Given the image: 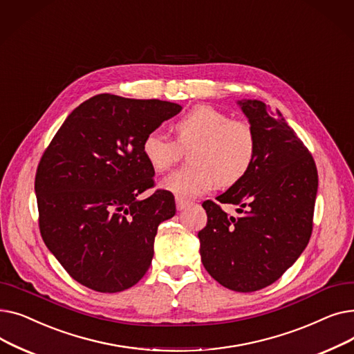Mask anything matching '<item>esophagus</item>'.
<instances>
[{
	"label": "esophagus",
	"mask_w": 354,
	"mask_h": 354,
	"mask_svg": "<svg viewBox=\"0 0 354 354\" xmlns=\"http://www.w3.org/2000/svg\"><path fill=\"white\" fill-rule=\"evenodd\" d=\"M188 207H189V202L188 201H183V199L176 196V208H178V211H183V209H187Z\"/></svg>",
	"instance_id": "1"
}]
</instances>
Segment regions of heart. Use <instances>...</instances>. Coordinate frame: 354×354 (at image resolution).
Returning <instances> with one entry per match:
<instances>
[{
  "label": "heart",
  "mask_w": 354,
  "mask_h": 354,
  "mask_svg": "<svg viewBox=\"0 0 354 354\" xmlns=\"http://www.w3.org/2000/svg\"><path fill=\"white\" fill-rule=\"evenodd\" d=\"M176 142L160 130L149 132L142 153L156 172H163L188 149L192 166L182 167L160 182L162 189L188 201L209 192L216 182L231 187L243 179L254 163L257 139L244 120H232L214 106L199 104L174 123Z\"/></svg>",
  "instance_id": "obj_1"
}]
</instances>
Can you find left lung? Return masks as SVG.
<instances>
[{
  "label": "left lung",
  "instance_id": "left-lung-1",
  "mask_svg": "<svg viewBox=\"0 0 354 354\" xmlns=\"http://www.w3.org/2000/svg\"><path fill=\"white\" fill-rule=\"evenodd\" d=\"M236 104L254 130L257 153L247 175L216 201L238 205L239 215L230 216L205 201L208 224L198 238L202 264L214 280L252 292L277 281L306 250L319 175L280 110L252 99Z\"/></svg>",
  "mask_w": 354,
  "mask_h": 354
}]
</instances>
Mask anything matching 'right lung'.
<instances>
[{
	"label": "right lung",
	"mask_w": 354,
	"mask_h": 354,
	"mask_svg": "<svg viewBox=\"0 0 354 354\" xmlns=\"http://www.w3.org/2000/svg\"><path fill=\"white\" fill-rule=\"evenodd\" d=\"M180 104L97 95L67 116L35 175L40 232L50 252L77 283L119 292L151 267L160 222L175 198L156 191L143 138L176 116Z\"/></svg>",
	"instance_id": "obj_1"
}]
</instances>
